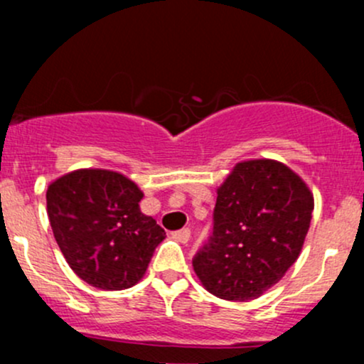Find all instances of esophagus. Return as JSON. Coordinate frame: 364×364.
<instances>
[{
    "instance_id": "34e87169",
    "label": "esophagus",
    "mask_w": 364,
    "mask_h": 364,
    "mask_svg": "<svg viewBox=\"0 0 364 364\" xmlns=\"http://www.w3.org/2000/svg\"><path fill=\"white\" fill-rule=\"evenodd\" d=\"M172 240H176L178 243H188L190 240V229H181V230H176V232H172Z\"/></svg>"
}]
</instances>
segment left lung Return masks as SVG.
I'll list each match as a JSON object with an SVG mask.
<instances>
[{
    "label": "left lung",
    "instance_id": "obj_1",
    "mask_svg": "<svg viewBox=\"0 0 364 364\" xmlns=\"http://www.w3.org/2000/svg\"><path fill=\"white\" fill-rule=\"evenodd\" d=\"M216 193L213 234L193 271L220 299H255L299 257L314 196L287 165L266 159L237 164Z\"/></svg>",
    "mask_w": 364,
    "mask_h": 364
}]
</instances>
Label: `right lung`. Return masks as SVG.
<instances>
[{
    "label": "right lung",
    "mask_w": 364,
    "mask_h": 364,
    "mask_svg": "<svg viewBox=\"0 0 364 364\" xmlns=\"http://www.w3.org/2000/svg\"><path fill=\"white\" fill-rule=\"evenodd\" d=\"M144 193L123 174L79 168L47 188V215L73 273L102 291H123L144 277L165 230L139 208Z\"/></svg>",
    "instance_id": "add662e5"
}]
</instances>
